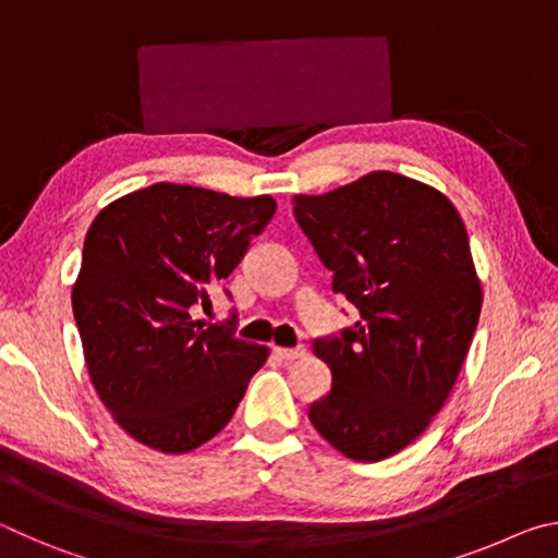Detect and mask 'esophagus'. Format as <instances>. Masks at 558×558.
<instances>
[{
  "mask_svg": "<svg viewBox=\"0 0 558 558\" xmlns=\"http://www.w3.org/2000/svg\"><path fill=\"white\" fill-rule=\"evenodd\" d=\"M272 354L278 359H286V362H292V359L305 356V347H272Z\"/></svg>",
  "mask_w": 558,
  "mask_h": 558,
  "instance_id": "1",
  "label": "esophagus"
}]
</instances>
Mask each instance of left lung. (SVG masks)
Wrapping results in <instances>:
<instances>
[{"instance_id": "1", "label": "left lung", "mask_w": 558, "mask_h": 558, "mask_svg": "<svg viewBox=\"0 0 558 558\" xmlns=\"http://www.w3.org/2000/svg\"><path fill=\"white\" fill-rule=\"evenodd\" d=\"M292 214L359 310L352 327L317 337L332 389L310 405L319 436L359 462L403 450L446 403L475 335L483 290L456 206L415 179L374 172Z\"/></svg>"}]
</instances>
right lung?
Instances as JSON below:
<instances>
[{
	"label": "right lung",
	"mask_w": 558,
	"mask_h": 558,
	"mask_svg": "<svg viewBox=\"0 0 558 558\" xmlns=\"http://www.w3.org/2000/svg\"><path fill=\"white\" fill-rule=\"evenodd\" d=\"M272 214L270 196L162 182L90 223L73 317L100 401L135 440L162 452L199 448L266 364V347L235 337L233 313L216 325L189 313L209 302Z\"/></svg>",
	"instance_id": "add662e5"
}]
</instances>
